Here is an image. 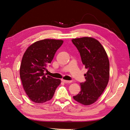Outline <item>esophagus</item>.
Listing matches in <instances>:
<instances>
[{"instance_id": "1", "label": "esophagus", "mask_w": 130, "mask_h": 130, "mask_svg": "<svg viewBox=\"0 0 130 130\" xmlns=\"http://www.w3.org/2000/svg\"><path fill=\"white\" fill-rule=\"evenodd\" d=\"M61 81L63 82V83H72V81H68V80H63V79H62Z\"/></svg>"}]
</instances>
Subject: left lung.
Listing matches in <instances>:
<instances>
[{
	"label": "left lung",
	"instance_id": "obj_1",
	"mask_svg": "<svg viewBox=\"0 0 130 130\" xmlns=\"http://www.w3.org/2000/svg\"><path fill=\"white\" fill-rule=\"evenodd\" d=\"M72 42L79 51L83 64L87 69L86 82L80 83L81 90L73 99L84 105L98 100L109 79V61L106 51L98 40L91 37L73 39Z\"/></svg>",
	"mask_w": 130,
	"mask_h": 130
}]
</instances>
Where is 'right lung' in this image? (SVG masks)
Masks as SVG:
<instances>
[{"label":"right lung","instance_id":"add662e5","mask_svg":"<svg viewBox=\"0 0 130 130\" xmlns=\"http://www.w3.org/2000/svg\"><path fill=\"white\" fill-rule=\"evenodd\" d=\"M63 42L62 40L43 39L32 44L24 53L20 69L23 88L29 98L38 104L53 98L61 80L46 76L47 67Z\"/></svg>","mask_w":130,"mask_h":130}]
</instances>
